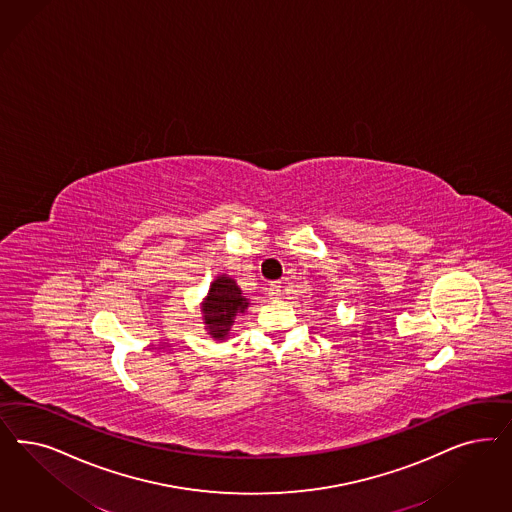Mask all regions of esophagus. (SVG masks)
<instances>
[{"mask_svg":"<svg viewBox=\"0 0 512 512\" xmlns=\"http://www.w3.org/2000/svg\"><path fill=\"white\" fill-rule=\"evenodd\" d=\"M282 296V282H273L269 288V297L271 299H279Z\"/></svg>","mask_w":512,"mask_h":512,"instance_id":"34e87169","label":"esophagus"}]
</instances>
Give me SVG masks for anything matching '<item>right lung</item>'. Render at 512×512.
<instances>
[{"label": "right lung", "instance_id": "right-lung-1", "mask_svg": "<svg viewBox=\"0 0 512 512\" xmlns=\"http://www.w3.org/2000/svg\"><path fill=\"white\" fill-rule=\"evenodd\" d=\"M247 307L248 299L241 294L237 282L228 275H218L201 303L205 330L215 341H224L233 326V318L245 313Z\"/></svg>", "mask_w": 512, "mask_h": 512}]
</instances>
